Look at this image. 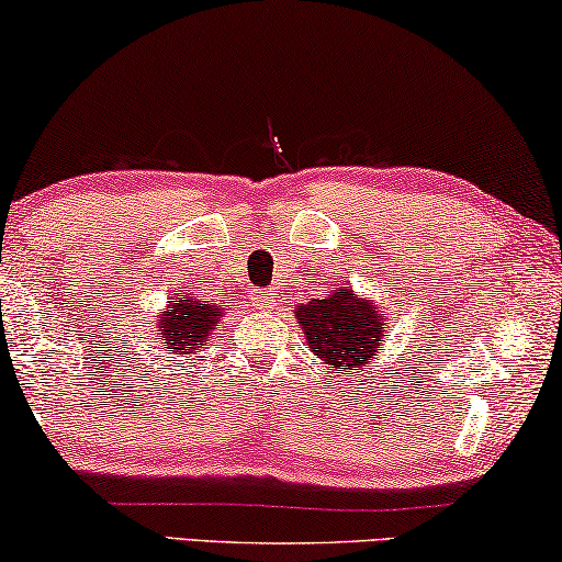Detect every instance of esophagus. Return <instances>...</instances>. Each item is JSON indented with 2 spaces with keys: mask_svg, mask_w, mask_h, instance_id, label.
Wrapping results in <instances>:
<instances>
[{
  "mask_svg": "<svg viewBox=\"0 0 562 562\" xmlns=\"http://www.w3.org/2000/svg\"><path fill=\"white\" fill-rule=\"evenodd\" d=\"M255 305H257V310H270L272 305H274V297H272V290H259V292H255Z\"/></svg>",
  "mask_w": 562,
  "mask_h": 562,
  "instance_id": "esophagus-1",
  "label": "esophagus"
}]
</instances>
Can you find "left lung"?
<instances>
[{
  "mask_svg": "<svg viewBox=\"0 0 562 562\" xmlns=\"http://www.w3.org/2000/svg\"><path fill=\"white\" fill-rule=\"evenodd\" d=\"M310 353L325 368L361 373L379 356L386 328V310L375 300L356 295L353 288H333L328 295L295 307Z\"/></svg>",
  "mask_w": 562,
  "mask_h": 562,
  "instance_id": "left-lung-1",
  "label": "left lung"
}]
</instances>
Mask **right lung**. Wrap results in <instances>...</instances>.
Listing matches in <instances>:
<instances>
[{"mask_svg": "<svg viewBox=\"0 0 562 562\" xmlns=\"http://www.w3.org/2000/svg\"><path fill=\"white\" fill-rule=\"evenodd\" d=\"M224 317V307L212 300H199L187 292L169 297L164 313L156 315V342H161L173 356L199 353L209 338H214L216 323Z\"/></svg>", "mask_w": 562, "mask_h": 562, "instance_id": "obj_1", "label": "right lung"}]
</instances>
